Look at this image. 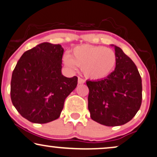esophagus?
I'll return each mask as SVG.
<instances>
[{
  "instance_id": "1",
  "label": "esophagus",
  "mask_w": 157,
  "mask_h": 157,
  "mask_svg": "<svg viewBox=\"0 0 157 157\" xmlns=\"http://www.w3.org/2000/svg\"><path fill=\"white\" fill-rule=\"evenodd\" d=\"M84 82H85L84 79H82V77H78V83H79V84H83Z\"/></svg>"
}]
</instances>
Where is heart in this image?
Returning <instances> with one entry per match:
<instances>
[{"label": "heart", "instance_id": "b5f03b06", "mask_svg": "<svg viewBox=\"0 0 157 157\" xmlns=\"http://www.w3.org/2000/svg\"><path fill=\"white\" fill-rule=\"evenodd\" d=\"M64 62L72 69L77 66L91 80H101L109 76L117 64V55L112 49L104 46L82 45L75 47L71 55H65Z\"/></svg>", "mask_w": 157, "mask_h": 157}]
</instances>
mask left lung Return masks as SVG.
Instances as JSON below:
<instances>
[{
    "instance_id": "left-lung-1",
    "label": "left lung",
    "mask_w": 157,
    "mask_h": 157,
    "mask_svg": "<svg viewBox=\"0 0 157 157\" xmlns=\"http://www.w3.org/2000/svg\"><path fill=\"white\" fill-rule=\"evenodd\" d=\"M115 53L114 72L102 80L86 82L90 117L109 127L131 120L142 102V80L137 67L120 48L115 46Z\"/></svg>"
}]
</instances>
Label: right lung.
Returning a JSON list of instances; mask_svg holds the SVG:
<instances>
[{"instance_id":"right-lung-1","label":"right lung","mask_w":157,"mask_h":157,"mask_svg":"<svg viewBox=\"0 0 157 157\" xmlns=\"http://www.w3.org/2000/svg\"><path fill=\"white\" fill-rule=\"evenodd\" d=\"M64 49L43 43L25 51L11 81V98L17 112L29 122L44 124L58 119L77 77L61 74Z\"/></svg>"}]
</instances>
